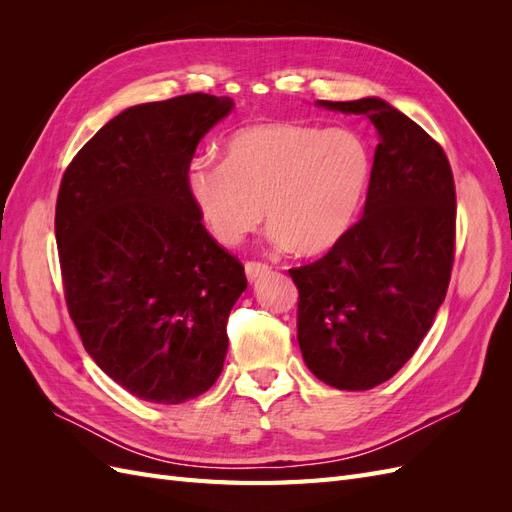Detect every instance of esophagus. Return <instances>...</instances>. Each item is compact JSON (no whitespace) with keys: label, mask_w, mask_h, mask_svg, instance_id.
<instances>
[{"label":"esophagus","mask_w":512,"mask_h":512,"mask_svg":"<svg viewBox=\"0 0 512 512\" xmlns=\"http://www.w3.org/2000/svg\"><path fill=\"white\" fill-rule=\"evenodd\" d=\"M271 271V267L267 262H260V260H247L245 262V275L250 282L260 280V277H265Z\"/></svg>","instance_id":"esophagus-1"}]
</instances>
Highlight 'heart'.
<instances>
[{"mask_svg":"<svg viewBox=\"0 0 512 512\" xmlns=\"http://www.w3.org/2000/svg\"><path fill=\"white\" fill-rule=\"evenodd\" d=\"M374 158L352 130L254 121L232 132L222 162L194 160L188 190L213 237L239 245L267 213L275 243L316 256L359 215Z\"/></svg>","mask_w":512,"mask_h":512,"instance_id":"obj_1","label":"heart"}]
</instances>
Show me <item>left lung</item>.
Segmentation results:
<instances>
[{
    "instance_id": "left-lung-1",
    "label": "left lung",
    "mask_w": 512,
    "mask_h": 512,
    "mask_svg": "<svg viewBox=\"0 0 512 512\" xmlns=\"http://www.w3.org/2000/svg\"><path fill=\"white\" fill-rule=\"evenodd\" d=\"M318 104L365 115L380 143L363 218L320 260L288 271L299 288L297 339L318 380L367 391L412 359L446 297L455 179L444 149L384 100Z\"/></svg>"
}]
</instances>
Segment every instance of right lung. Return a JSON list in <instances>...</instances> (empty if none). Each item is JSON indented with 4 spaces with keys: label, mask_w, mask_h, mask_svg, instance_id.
Instances as JSON below:
<instances>
[{
    "label": "right lung",
    "mask_w": 512,
    "mask_h": 512,
    "mask_svg": "<svg viewBox=\"0 0 512 512\" xmlns=\"http://www.w3.org/2000/svg\"><path fill=\"white\" fill-rule=\"evenodd\" d=\"M230 108L200 91L132 106L61 177L55 239L70 318L104 374L153 404L211 389L247 288L188 190L200 138Z\"/></svg>",
    "instance_id": "right-lung-1"
}]
</instances>
